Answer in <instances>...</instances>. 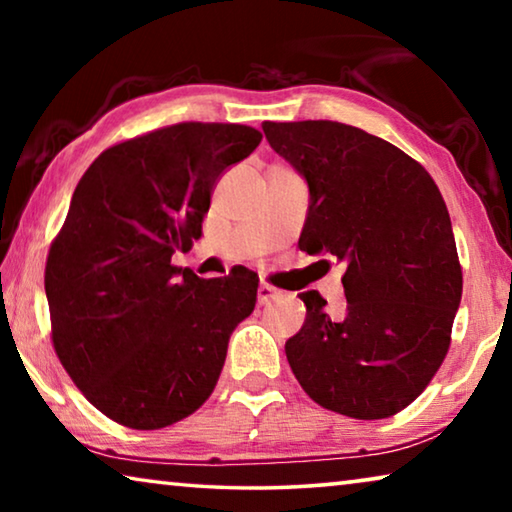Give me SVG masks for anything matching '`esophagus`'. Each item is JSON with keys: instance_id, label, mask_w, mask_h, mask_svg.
I'll return each mask as SVG.
<instances>
[{"instance_id": "1", "label": "esophagus", "mask_w": 512, "mask_h": 512, "mask_svg": "<svg viewBox=\"0 0 512 512\" xmlns=\"http://www.w3.org/2000/svg\"><path fill=\"white\" fill-rule=\"evenodd\" d=\"M280 296H282L280 289H275V287H271V284H266V282L259 284V289H257V302H259V305H268V302H273L275 298H280Z\"/></svg>"}]
</instances>
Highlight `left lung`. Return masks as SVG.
Instances as JSON below:
<instances>
[{
  "label": "left lung",
  "instance_id": "obj_1",
  "mask_svg": "<svg viewBox=\"0 0 512 512\" xmlns=\"http://www.w3.org/2000/svg\"><path fill=\"white\" fill-rule=\"evenodd\" d=\"M271 149L309 187L298 246L332 257L345 311L300 293L305 325L284 345L293 375L323 409L381 420L418 397L452 341L463 273L447 205L420 162L339 121H264Z\"/></svg>",
  "mask_w": 512,
  "mask_h": 512
}]
</instances>
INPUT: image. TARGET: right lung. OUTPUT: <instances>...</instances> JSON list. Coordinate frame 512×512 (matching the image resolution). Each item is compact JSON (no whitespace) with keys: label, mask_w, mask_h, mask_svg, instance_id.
<instances>
[{"label":"right lung","mask_w":512,"mask_h":512,"mask_svg":"<svg viewBox=\"0 0 512 512\" xmlns=\"http://www.w3.org/2000/svg\"><path fill=\"white\" fill-rule=\"evenodd\" d=\"M259 142L250 126L185 121L110 146L76 185L45 268L51 341L110 420L162 429L212 395L259 277L203 280L171 255L201 239L221 173Z\"/></svg>","instance_id":"1"}]
</instances>
